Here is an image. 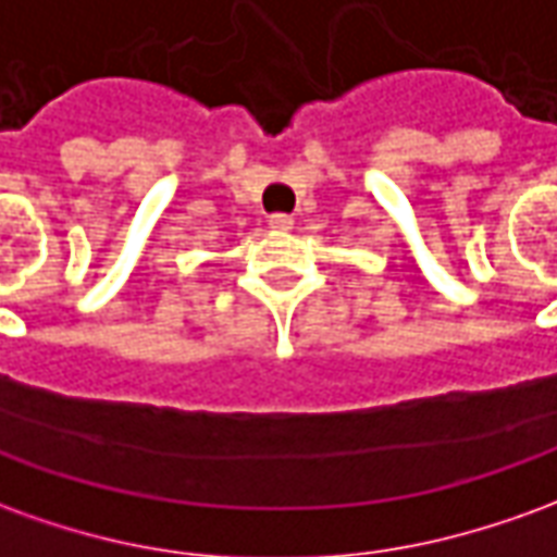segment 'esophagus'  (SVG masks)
<instances>
[{"label": "esophagus", "instance_id": "1", "mask_svg": "<svg viewBox=\"0 0 557 557\" xmlns=\"http://www.w3.org/2000/svg\"><path fill=\"white\" fill-rule=\"evenodd\" d=\"M295 220H292L289 213H274V216H268V228H274V232H289Z\"/></svg>", "mask_w": 557, "mask_h": 557}]
</instances>
